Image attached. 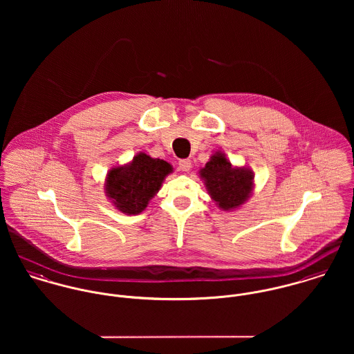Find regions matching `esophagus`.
<instances>
[{
    "instance_id": "1",
    "label": "esophagus",
    "mask_w": 354,
    "mask_h": 354,
    "mask_svg": "<svg viewBox=\"0 0 354 354\" xmlns=\"http://www.w3.org/2000/svg\"><path fill=\"white\" fill-rule=\"evenodd\" d=\"M178 166H180V169H181L183 171H189L191 167H192V162H191V159H188V158L180 159V160H178Z\"/></svg>"
}]
</instances>
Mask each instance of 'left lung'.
<instances>
[{
	"instance_id": "1",
	"label": "left lung",
	"mask_w": 354,
	"mask_h": 354,
	"mask_svg": "<svg viewBox=\"0 0 354 354\" xmlns=\"http://www.w3.org/2000/svg\"><path fill=\"white\" fill-rule=\"evenodd\" d=\"M201 176L211 198L222 209H232L245 202L252 189V173L233 169L222 152H215Z\"/></svg>"
}]
</instances>
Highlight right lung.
I'll list each match as a JSON object with an SVG mask.
<instances>
[{
    "instance_id": "obj_1",
    "label": "right lung",
    "mask_w": 354,
    "mask_h": 354,
    "mask_svg": "<svg viewBox=\"0 0 354 354\" xmlns=\"http://www.w3.org/2000/svg\"><path fill=\"white\" fill-rule=\"evenodd\" d=\"M170 171L171 166L166 160L139 153L127 167L110 170L106 194L121 212L136 215L147 207Z\"/></svg>"
}]
</instances>
